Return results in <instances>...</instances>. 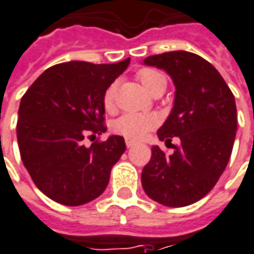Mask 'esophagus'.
<instances>
[{
	"instance_id": "obj_1",
	"label": "esophagus",
	"mask_w": 254,
	"mask_h": 254,
	"mask_svg": "<svg viewBox=\"0 0 254 254\" xmlns=\"http://www.w3.org/2000/svg\"><path fill=\"white\" fill-rule=\"evenodd\" d=\"M126 145H127V148H132L135 142L134 141H131V139H126Z\"/></svg>"
}]
</instances>
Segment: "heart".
Listing matches in <instances>:
<instances>
[{"label":"heart","instance_id":"heart-1","mask_svg":"<svg viewBox=\"0 0 254 254\" xmlns=\"http://www.w3.org/2000/svg\"><path fill=\"white\" fill-rule=\"evenodd\" d=\"M138 80L149 94L156 90L159 85H166V77L159 70L145 67L138 71ZM104 106L106 110H113L115 108V85H110L104 94ZM157 126V117L153 115H134L127 113L119 117L113 128L117 134L128 139H141L148 131L153 130Z\"/></svg>","mask_w":254,"mask_h":254}]
</instances>
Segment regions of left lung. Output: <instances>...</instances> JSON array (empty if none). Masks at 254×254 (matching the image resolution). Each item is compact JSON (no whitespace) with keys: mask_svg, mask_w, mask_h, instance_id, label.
Segmentation results:
<instances>
[{"mask_svg":"<svg viewBox=\"0 0 254 254\" xmlns=\"http://www.w3.org/2000/svg\"><path fill=\"white\" fill-rule=\"evenodd\" d=\"M144 64L163 69L176 85L170 116L157 130L160 141L171 142L166 155L152 148L142 170L145 193L169 207L197 202L216 185L230 160L237 134V106L230 87L206 59L187 51L152 55Z\"/></svg>","mask_w":254,"mask_h":254,"instance_id":"1","label":"left lung"}]
</instances>
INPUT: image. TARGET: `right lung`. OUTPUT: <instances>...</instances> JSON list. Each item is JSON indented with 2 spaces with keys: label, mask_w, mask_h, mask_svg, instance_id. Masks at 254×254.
<instances>
[{
  "label": "right lung",
  "mask_w": 254,
  "mask_h": 254,
  "mask_svg": "<svg viewBox=\"0 0 254 254\" xmlns=\"http://www.w3.org/2000/svg\"><path fill=\"white\" fill-rule=\"evenodd\" d=\"M128 64L130 58L110 64H55L22 97L16 126L22 162L37 188L58 203L80 206L106 190L126 150L124 138L112 135L88 148L83 139L106 131L105 91Z\"/></svg>",
  "instance_id": "1"
}]
</instances>
